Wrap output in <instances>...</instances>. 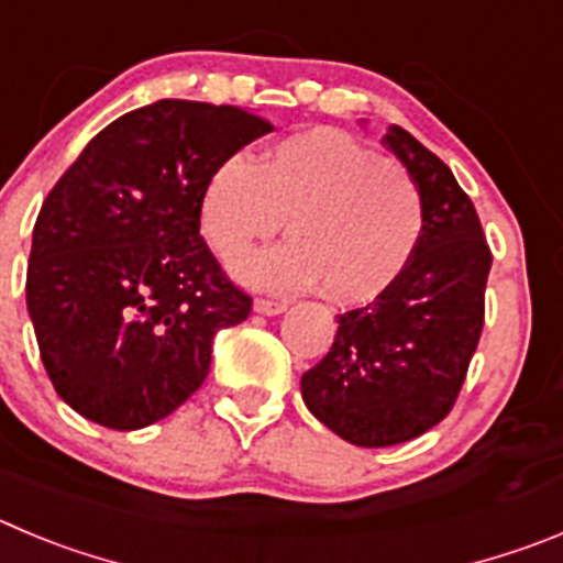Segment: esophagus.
Returning a JSON list of instances; mask_svg holds the SVG:
<instances>
[{"instance_id": "1", "label": "esophagus", "mask_w": 563, "mask_h": 563, "mask_svg": "<svg viewBox=\"0 0 563 563\" xmlns=\"http://www.w3.org/2000/svg\"><path fill=\"white\" fill-rule=\"evenodd\" d=\"M254 312H260V316H282V312H287V303L273 301V298H256Z\"/></svg>"}]
</instances>
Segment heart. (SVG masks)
<instances>
[{
    "instance_id": "b5f03b06",
    "label": "heart",
    "mask_w": 563,
    "mask_h": 563,
    "mask_svg": "<svg viewBox=\"0 0 563 563\" xmlns=\"http://www.w3.org/2000/svg\"><path fill=\"white\" fill-rule=\"evenodd\" d=\"M292 240L231 265L245 285L318 290L334 303H368L394 287L424 231L416 180L334 128H309L267 144L254 164L231 156L200 192V229L220 256L276 234Z\"/></svg>"
}]
</instances>
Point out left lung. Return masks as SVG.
Masks as SVG:
<instances>
[{
  "mask_svg": "<svg viewBox=\"0 0 563 563\" xmlns=\"http://www.w3.org/2000/svg\"><path fill=\"white\" fill-rule=\"evenodd\" d=\"M383 142L421 192V242L394 287L338 316L332 349L301 376L309 412L357 446L405 443L452 410L492 271L481 218L452 169L399 125Z\"/></svg>",
  "mask_w": 563,
  "mask_h": 563,
  "instance_id": "1",
  "label": "left lung"
}]
</instances>
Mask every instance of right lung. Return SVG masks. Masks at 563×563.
<instances>
[{"label": "right lung", "mask_w": 563, "mask_h": 563, "mask_svg": "<svg viewBox=\"0 0 563 563\" xmlns=\"http://www.w3.org/2000/svg\"><path fill=\"white\" fill-rule=\"evenodd\" d=\"M271 122L236 106L158 100L102 128L46 195L27 312L60 399L142 430L203 385L211 340L251 312L200 236L209 173Z\"/></svg>", "instance_id": "obj_1"}]
</instances>
